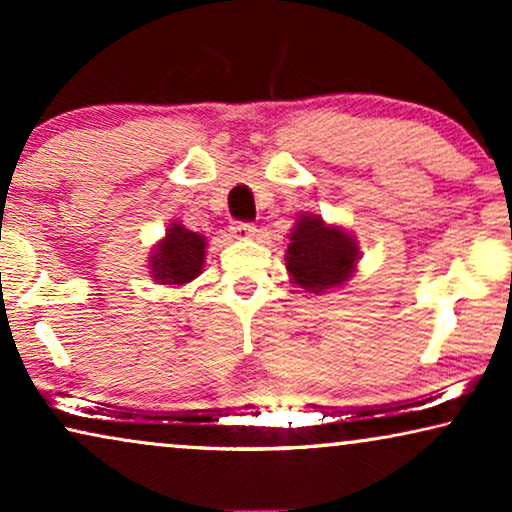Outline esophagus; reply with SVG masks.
Listing matches in <instances>:
<instances>
[{
	"instance_id": "esophagus-1",
	"label": "esophagus",
	"mask_w": 512,
	"mask_h": 512,
	"mask_svg": "<svg viewBox=\"0 0 512 512\" xmlns=\"http://www.w3.org/2000/svg\"><path fill=\"white\" fill-rule=\"evenodd\" d=\"M230 233H233L237 240H249V237L256 235V226L249 221H235L233 226H230Z\"/></svg>"
}]
</instances>
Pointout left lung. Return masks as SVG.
Wrapping results in <instances>:
<instances>
[{"label": "left lung", "mask_w": 512, "mask_h": 512, "mask_svg": "<svg viewBox=\"0 0 512 512\" xmlns=\"http://www.w3.org/2000/svg\"><path fill=\"white\" fill-rule=\"evenodd\" d=\"M356 258L359 247L345 230L326 226L319 216H303L291 233L286 268L298 286L321 293L345 282L356 268Z\"/></svg>", "instance_id": "8db88e82"}]
</instances>
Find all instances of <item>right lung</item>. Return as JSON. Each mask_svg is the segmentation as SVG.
Returning <instances> with one entry per match:
<instances>
[{
    "label": "right lung",
    "mask_w": 512,
    "mask_h": 512,
    "mask_svg": "<svg viewBox=\"0 0 512 512\" xmlns=\"http://www.w3.org/2000/svg\"><path fill=\"white\" fill-rule=\"evenodd\" d=\"M205 263V237L172 223L167 237L151 256V275L160 284H186L200 275Z\"/></svg>",
    "instance_id": "obj_1"
}]
</instances>
